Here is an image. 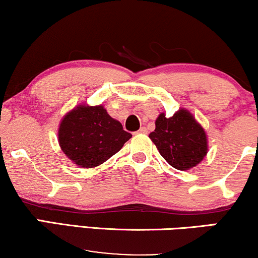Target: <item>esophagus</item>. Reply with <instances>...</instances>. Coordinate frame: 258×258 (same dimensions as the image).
Returning <instances> with one entry per match:
<instances>
[{"label": "esophagus", "mask_w": 258, "mask_h": 258, "mask_svg": "<svg viewBox=\"0 0 258 258\" xmlns=\"http://www.w3.org/2000/svg\"><path fill=\"white\" fill-rule=\"evenodd\" d=\"M137 133H139V134H146V133H147V128H146V127H141L139 131H138Z\"/></svg>", "instance_id": "34e87169"}]
</instances>
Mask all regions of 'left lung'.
I'll use <instances>...</instances> for the list:
<instances>
[{
  "mask_svg": "<svg viewBox=\"0 0 258 258\" xmlns=\"http://www.w3.org/2000/svg\"><path fill=\"white\" fill-rule=\"evenodd\" d=\"M150 138L161 157L179 170L197 166L207 154L205 131L186 110H180L170 118L161 113Z\"/></svg>",
  "mask_w": 258,
  "mask_h": 258,
  "instance_id": "8db88e82",
  "label": "left lung"
}]
</instances>
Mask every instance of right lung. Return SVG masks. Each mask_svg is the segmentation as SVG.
<instances>
[{
    "instance_id": "add662e5",
    "label": "right lung",
    "mask_w": 258,
    "mask_h": 258,
    "mask_svg": "<svg viewBox=\"0 0 258 258\" xmlns=\"http://www.w3.org/2000/svg\"><path fill=\"white\" fill-rule=\"evenodd\" d=\"M132 134L107 114L103 106H78L60 122L61 151L76 165L92 168L121 150Z\"/></svg>"
}]
</instances>
